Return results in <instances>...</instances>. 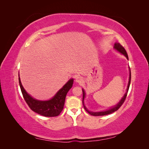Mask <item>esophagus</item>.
Wrapping results in <instances>:
<instances>
[{
  "label": "esophagus",
  "mask_w": 149,
  "mask_h": 149,
  "mask_svg": "<svg viewBox=\"0 0 149 149\" xmlns=\"http://www.w3.org/2000/svg\"><path fill=\"white\" fill-rule=\"evenodd\" d=\"M75 81L76 83H78L79 84L82 83L83 82V79L82 77H80V76H78V77H76V78L75 79Z\"/></svg>",
  "instance_id": "34e87169"
}]
</instances>
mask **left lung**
I'll return each mask as SVG.
<instances>
[{
    "label": "left lung",
    "instance_id": "obj_1",
    "mask_svg": "<svg viewBox=\"0 0 149 149\" xmlns=\"http://www.w3.org/2000/svg\"><path fill=\"white\" fill-rule=\"evenodd\" d=\"M114 49H116V50H118L119 52L121 53L122 54H123V55L127 58V59L129 60V58H128V55H127V53L126 52L125 49H124V48L119 43H116L114 44ZM129 70H130V74H129V83L127 85V90H126V93L124 94V96H123V97L121 99V100L119 101V102L118 104L116 105L114 107L111 108V109H108L107 111H101V112H91V111H89V110L87 109V108L86 107V106L84 105V99L85 97V92L84 91V89H83L82 91H83V106L84 107V109L89 114H91L92 116H105V115H107V114H109L112 113V112H114L116 111H118L119 108L120 107V106L123 105V104L124 103V102L125 101V100L126 97H127V92L129 91V88L130 86V79H131V73H130V68H129Z\"/></svg>",
    "mask_w": 149,
    "mask_h": 149
}]
</instances>
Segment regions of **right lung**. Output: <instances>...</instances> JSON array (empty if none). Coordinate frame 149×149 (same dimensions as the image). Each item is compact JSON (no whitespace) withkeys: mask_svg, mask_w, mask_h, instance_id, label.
I'll return each instance as SVG.
<instances>
[{"mask_svg":"<svg viewBox=\"0 0 149 149\" xmlns=\"http://www.w3.org/2000/svg\"><path fill=\"white\" fill-rule=\"evenodd\" d=\"M19 81L22 95L29 107L36 113L45 117H55L61 113L63 109L66 94L73 84V79H70L51 100L39 101L33 98L26 92L21 83L20 77Z\"/></svg>","mask_w":149,"mask_h":149,"instance_id":"right-lung-1","label":"right lung"}]
</instances>
